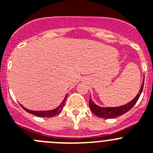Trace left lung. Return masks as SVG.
Segmentation results:
<instances>
[{
	"label": "left lung",
	"mask_w": 153,
	"mask_h": 153,
	"mask_svg": "<svg viewBox=\"0 0 153 153\" xmlns=\"http://www.w3.org/2000/svg\"><path fill=\"white\" fill-rule=\"evenodd\" d=\"M143 83H144V79L142 83V86H141L140 89L139 93L137 95L130 101L128 104H125V105L120 106V107H101L99 106L96 105L92 100L90 98L89 100V107L91 109V112L96 115L97 116H99L101 118H104V119H113V118L117 117L119 116H122L124 113H127L128 110H130L132 107L134 106L136 104L137 100L139 99L140 96L142 91L143 88Z\"/></svg>",
	"instance_id": "obj_1"
}]
</instances>
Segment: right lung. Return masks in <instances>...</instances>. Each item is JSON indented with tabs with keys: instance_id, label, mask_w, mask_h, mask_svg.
<instances>
[{
	"instance_id": "obj_1",
	"label": "right lung",
	"mask_w": 153,
	"mask_h": 153,
	"mask_svg": "<svg viewBox=\"0 0 153 153\" xmlns=\"http://www.w3.org/2000/svg\"><path fill=\"white\" fill-rule=\"evenodd\" d=\"M67 97H68V94H66V96H65V97L64 98L63 101L61 103L60 105H59L57 108L54 109V110H46V111H34V110H27V109H26L25 107H22V108L24 109L25 111H27V113H31V114L34 115V116H39V117H52V116H56V115H58L61 111H62V109H63L64 107V105H65V103L67 99Z\"/></svg>"
}]
</instances>
